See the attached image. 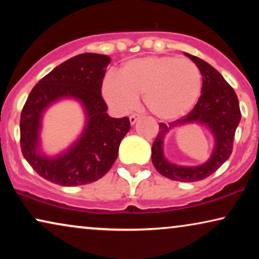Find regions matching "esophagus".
Masks as SVG:
<instances>
[{"instance_id":"esophagus-1","label":"esophagus","mask_w":259,"mask_h":259,"mask_svg":"<svg viewBox=\"0 0 259 259\" xmlns=\"http://www.w3.org/2000/svg\"><path fill=\"white\" fill-rule=\"evenodd\" d=\"M140 118H141L140 114H132V115H131V116H130V122H131V125H134V123H136Z\"/></svg>"}]
</instances>
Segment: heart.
<instances>
[{"label": "heart", "mask_w": 259, "mask_h": 259, "mask_svg": "<svg viewBox=\"0 0 259 259\" xmlns=\"http://www.w3.org/2000/svg\"><path fill=\"white\" fill-rule=\"evenodd\" d=\"M201 87V73L191 60L145 56L123 63L119 76H106L102 97L116 111L125 113L143 95L145 106L154 116L176 120L196 106Z\"/></svg>", "instance_id": "b5f03b06"}]
</instances>
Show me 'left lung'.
<instances>
[{"mask_svg":"<svg viewBox=\"0 0 259 259\" xmlns=\"http://www.w3.org/2000/svg\"><path fill=\"white\" fill-rule=\"evenodd\" d=\"M199 68L203 76L201 95L194 108L184 118L166 125H159V133L152 145V162L166 178L177 182L192 183L205 179L214 173L232 153L233 138L239 125L238 98L217 69L197 56L184 53ZM204 125L214 137V148L208 160L200 165L184 166L171 163L164 157V138L172 129L186 124Z\"/></svg>","mask_w":259,"mask_h":259,"instance_id":"1","label":"left lung"}]
</instances>
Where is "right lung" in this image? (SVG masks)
Returning <instances> with one entry per match:
<instances>
[{
	"label": "right lung",
	"mask_w": 259,
	"mask_h": 259,
	"mask_svg": "<svg viewBox=\"0 0 259 259\" xmlns=\"http://www.w3.org/2000/svg\"><path fill=\"white\" fill-rule=\"evenodd\" d=\"M111 62L107 55L83 53L56 66L31 90L21 113V150L36 173L61 186L93 183L104 177L118 157L128 118L107 114L101 97L102 79ZM62 100L76 101L85 115L77 139L58 155H47L40 139L44 113Z\"/></svg>",
	"instance_id": "obj_1"
}]
</instances>
